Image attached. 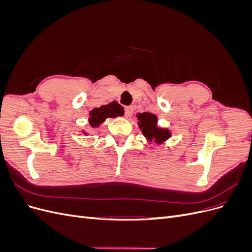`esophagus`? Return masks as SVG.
<instances>
[{"label": "esophagus", "mask_w": 252, "mask_h": 252, "mask_svg": "<svg viewBox=\"0 0 252 252\" xmlns=\"http://www.w3.org/2000/svg\"><path fill=\"white\" fill-rule=\"evenodd\" d=\"M133 106H127V107H125V117L130 118L133 114Z\"/></svg>", "instance_id": "esophagus-1"}]
</instances>
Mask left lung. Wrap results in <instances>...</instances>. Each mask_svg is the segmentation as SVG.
<instances>
[{"label":"left lung","instance_id":"obj_1","mask_svg":"<svg viewBox=\"0 0 252 252\" xmlns=\"http://www.w3.org/2000/svg\"><path fill=\"white\" fill-rule=\"evenodd\" d=\"M136 118H138V126L140 130L148 143L154 142L158 146V145L164 144L171 138L172 132L170 129L159 127L158 125V119L156 114L142 112L136 114Z\"/></svg>","mask_w":252,"mask_h":252}]
</instances>
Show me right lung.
<instances>
[{
    "instance_id": "add662e5",
    "label": "right lung",
    "mask_w": 252,
    "mask_h": 252,
    "mask_svg": "<svg viewBox=\"0 0 252 252\" xmlns=\"http://www.w3.org/2000/svg\"><path fill=\"white\" fill-rule=\"evenodd\" d=\"M124 116V108L118 102H111L107 105H103L98 108H94L89 112L88 123L93 128H98L106 121V119H113L118 117ZM84 133V135H88L87 131L82 130L80 131Z\"/></svg>"
}]
</instances>
